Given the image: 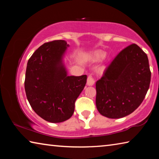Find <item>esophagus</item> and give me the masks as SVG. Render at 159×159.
<instances>
[{
  "label": "esophagus",
  "mask_w": 159,
  "mask_h": 159,
  "mask_svg": "<svg viewBox=\"0 0 159 159\" xmlns=\"http://www.w3.org/2000/svg\"><path fill=\"white\" fill-rule=\"evenodd\" d=\"M94 83H95V80H94L93 76H90V75L88 76L87 79V85L89 86H92L94 85Z\"/></svg>",
  "instance_id": "1"
}]
</instances>
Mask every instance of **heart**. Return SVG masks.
I'll list each match as a JSON object with an SVG mask.
<instances>
[{"mask_svg": "<svg viewBox=\"0 0 159 159\" xmlns=\"http://www.w3.org/2000/svg\"><path fill=\"white\" fill-rule=\"evenodd\" d=\"M106 57V53L104 51L98 50L93 52L89 55V57L94 61H99L104 60Z\"/></svg>", "mask_w": 159, "mask_h": 159, "instance_id": "1", "label": "heart"}]
</instances>
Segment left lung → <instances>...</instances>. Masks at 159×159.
<instances>
[{
  "label": "left lung",
  "mask_w": 159,
  "mask_h": 159,
  "mask_svg": "<svg viewBox=\"0 0 159 159\" xmlns=\"http://www.w3.org/2000/svg\"><path fill=\"white\" fill-rule=\"evenodd\" d=\"M147 54L132 44L118 53L96 82V107L104 116L120 118L140 105L149 88Z\"/></svg>",
  "instance_id": "1"
}]
</instances>
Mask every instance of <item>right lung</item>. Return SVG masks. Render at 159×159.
Instances as JSON below:
<instances>
[{
	"label": "right lung",
	"mask_w": 159,
	"mask_h": 159,
	"mask_svg": "<svg viewBox=\"0 0 159 159\" xmlns=\"http://www.w3.org/2000/svg\"><path fill=\"white\" fill-rule=\"evenodd\" d=\"M69 45L63 40L45 43L27 62L25 92L31 108L50 123L68 120L75 102L86 84L87 76H68L63 58Z\"/></svg>",
	"instance_id": "add662e5"
}]
</instances>
